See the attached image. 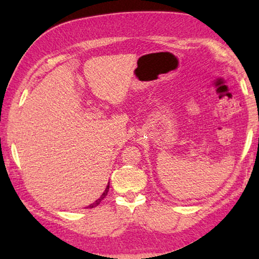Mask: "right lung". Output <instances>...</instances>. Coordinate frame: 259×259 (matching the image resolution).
Returning a JSON list of instances; mask_svg holds the SVG:
<instances>
[{"mask_svg":"<svg viewBox=\"0 0 259 259\" xmlns=\"http://www.w3.org/2000/svg\"><path fill=\"white\" fill-rule=\"evenodd\" d=\"M108 190H109V182H108V184H107V186H106V188H105V191L103 192V194L99 196V199H97V200H96V201H95V202H94V203H91V204H89V205H88V207H85V208H95V207H97V205H98V204H99L100 202H102V201H103V199L105 198V196H106V195H107V193H108Z\"/></svg>","mask_w":259,"mask_h":259,"instance_id":"1","label":"right lung"}]
</instances>
